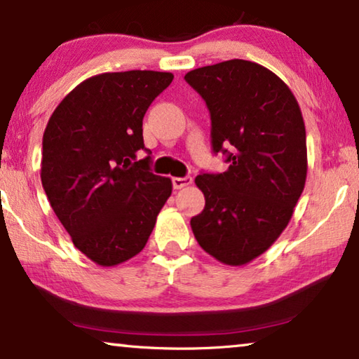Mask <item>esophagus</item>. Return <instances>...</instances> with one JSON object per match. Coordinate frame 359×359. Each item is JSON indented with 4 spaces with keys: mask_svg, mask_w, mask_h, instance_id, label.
<instances>
[{
    "mask_svg": "<svg viewBox=\"0 0 359 359\" xmlns=\"http://www.w3.org/2000/svg\"><path fill=\"white\" fill-rule=\"evenodd\" d=\"M191 182H194V179H191L190 175H187V177H174L172 187L175 190H180V189H184V187H189Z\"/></svg>",
    "mask_w": 359,
    "mask_h": 359,
    "instance_id": "34e87169",
    "label": "esophagus"
}]
</instances>
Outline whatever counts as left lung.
Segmentation results:
<instances>
[{
  "instance_id": "obj_1",
  "label": "left lung",
  "mask_w": 359,
  "mask_h": 359,
  "mask_svg": "<svg viewBox=\"0 0 359 359\" xmlns=\"http://www.w3.org/2000/svg\"><path fill=\"white\" fill-rule=\"evenodd\" d=\"M185 80L210 109L212 151L229 163L222 174L196 175L205 210L191 231L212 258L243 266L279 238L304 189L302 109L282 79L251 61L198 67Z\"/></svg>"
}]
</instances>
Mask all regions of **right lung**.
Wrapping results in <instances>:
<instances>
[{"mask_svg": "<svg viewBox=\"0 0 359 359\" xmlns=\"http://www.w3.org/2000/svg\"><path fill=\"white\" fill-rule=\"evenodd\" d=\"M170 72L98 74L79 83L43 133L41 184L76 248L111 267L145 248L172 182L138 159L143 116Z\"/></svg>", "mask_w": 359, "mask_h": 359, "instance_id": "1", "label": "right lung"}]
</instances>
